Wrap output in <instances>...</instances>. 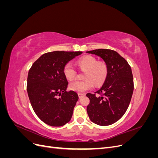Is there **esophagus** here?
Here are the masks:
<instances>
[{
	"instance_id": "34e87169",
	"label": "esophagus",
	"mask_w": 158,
	"mask_h": 158,
	"mask_svg": "<svg viewBox=\"0 0 158 158\" xmlns=\"http://www.w3.org/2000/svg\"><path fill=\"white\" fill-rule=\"evenodd\" d=\"M85 94H78V97H79V98H82V97H84V96H85Z\"/></svg>"
}]
</instances>
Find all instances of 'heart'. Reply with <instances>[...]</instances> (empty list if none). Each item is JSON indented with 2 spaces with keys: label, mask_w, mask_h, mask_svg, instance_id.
Returning <instances> with one entry per match:
<instances>
[{
  "label": "heart",
  "mask_w": 158,
  "mask_h": 158,
  "mask_svg": "<svg viewBox=\"0 0 158 158\" xmlns=\"http://www.w3.org/2000/svg\"><path fill=\"white\" fill-rule=\"evenodd\" d=\"M78 65L81 69L86 71L84 74V80H76L69 85L70 90L82 94L94 88V83L96 85L102 84L107 75V65L103 62H98L92 56H85L80 58ZM63 74L65 78L69 81L75 78L76 70L70 63L66 64L63 68Z\"/></svg>",
  "instance_id": "b5f03b06"
}]
</instances>
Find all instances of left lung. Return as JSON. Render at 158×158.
Returning a JSON list of instances; mask_svg holds the SVG:
<instances>
[{
    "label": "left lung",
    "instance_id": "1",
    "mask_svg": "<svg viewBox=\"0 0 158 158\" xmlns=\"http://www.w3.org/2000/svg\"><path fill=\"white\" fill-rule=\"evenodd\" d=\"M86 52L99 56L107 67V75L102 87L95 92L102 95L86 94L89 99L88 114L96 125H112L123 116L130 104L134 90L131 68L114 51L99 49Z\"/></svg>",
    "mask_w": 158,
    "mask_h": 158
}]
</instances>
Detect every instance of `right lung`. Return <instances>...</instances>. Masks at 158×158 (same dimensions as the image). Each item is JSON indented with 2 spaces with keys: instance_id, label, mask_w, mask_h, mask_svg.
Returning <instances> with one entry per match:
<instances>
[{
  "instance_id": "add662e5",
  "label": "right lung",
  "mask_w": 158,
  "mask_h": 158,
  "mask_svg": "<svg viewBox=\"0 0 158 158\" xmlns=\"http://www.w3.org/2000/svg\"><path fill=\"white\" fill-rule=\"evenodd\" d=\"M82 51H52L41 55L30 68L27 92L33 111L41 120L52 127L69 123L78 99L74 91L67 92L63 74L66 64Z\"/></svg>"
}]
</instances>
